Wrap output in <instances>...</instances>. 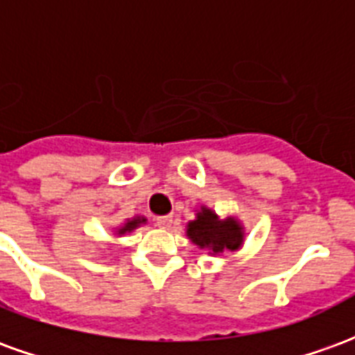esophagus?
<instances>
[{
	"label": "esophagus",
	"mask_w": 355,
	"mask_h": 355,
	"mask_svg": "<svg viewBox=\"0 0 355 355\" xmlns=\"http://www.w3.org/2000/svg\"><path fill=\"white\" fill-rule=\"evenodd\" d=\"M171 224H173V216H157L155 218V226H159V228H169Z\"/></svg>",
	"instance_id": "1"
}]
</instances>
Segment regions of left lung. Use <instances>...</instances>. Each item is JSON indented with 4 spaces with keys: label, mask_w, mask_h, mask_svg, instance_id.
Returning <instances> with one entry per match:
<instances>
[{
    "label": "left lung",
    "mask_w": 355,
    "mask_h": 355,
    "mask_svg": "<svg viewBox=\"0 0 355 355\" xmlns=\"http://www.w3.org/2000/svg\"><path fill=\"white\" fill-rule=\"evenodd\" d=\"M186 234L192 243L201 249H207L209 254L238 251L245 238L243 226L234 216L220 220L215 211L207 207H201L196 215V220L188 223Z\"/></svg>",
    "instance_id": "8db88e82"
}]
</instances>
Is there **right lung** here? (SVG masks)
<instances>
[{"mask_svg":"<svg viewBox=\"0 0 355 355\" xmlns=\"http://www.w3.org/2000/svg\"><path fill=\"white\" fill-rule=\"evenodd\" d=\"M144 223H146V218H144V216H135V218H129L123 226H119V228H117V236L129 234V232H132L135 228H139L140 224H144Z\"/></svg>","mask_w":355,"mask_h":355,"instance_id":"1","label":"right lung"}]
</instances>
